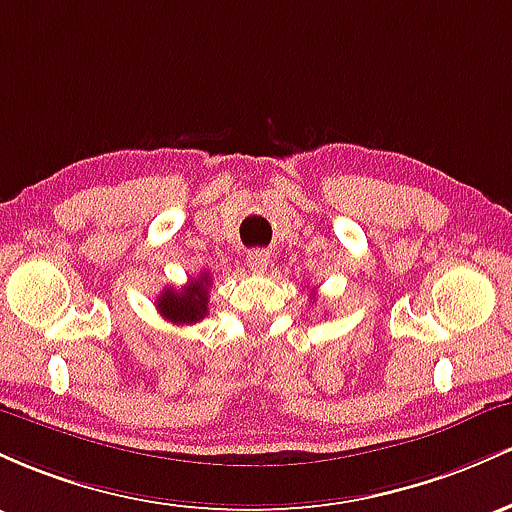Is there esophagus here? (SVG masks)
<instances>
[{
    "label": "esophagus",
    "instance_id": "esophagus-1",
    "mask_svg": "<svg viewBox=\"0 0 512 512\" xmlns=\"http://www.w3.org/2000/svg\"><path fill=\"white\" fill-rule=\"evenodd\" d=\"M268 261H271V254L263 249H254L246 254V266L251 268L254 273H263L268 268Z\"/></svg>",
    "mask_w": 512,
    "mask_h": 512
}]
</instances>
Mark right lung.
<instances>
[{"label":"right lung","instance_id":"obj_1","mask_svg":"<svg viewBox=\"0 0 512 512\" xmlns=\"http://www.w3.org/2000/svg\"><path fill=\"white\" fill-rule=\"evenodd\" d=\"M208 287L210 273H200L191 283L176 287H164L162 295L157 297L159 314L171 324H198L208 314Z\"/></svg>","mask_w":512,"mask_h":512}]
</instances>
